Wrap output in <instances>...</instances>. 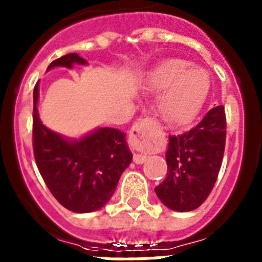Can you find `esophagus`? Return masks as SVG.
I'll list each match as a JSON object with an SVG mask.
<instances>
[{"instance_id":"obj_1","label":"esophagus","mask_w":262,"mask_h":262,"mask_svg":"<svg viewBox=\"0 0 262 262\" xmlns=\"http://www.w3.org/2000/svg\"><path fill=\"white\" fill-rule=\"evenodd\" d=\"M156 128V122L151 118H144L136 122L129 131V144L134 149L142 154L134 155V163L143 164L147 160V152L149 149V136Z\"/></svg>"}]
</instances>
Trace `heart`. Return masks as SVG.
Instances as JSON below:
<instances>
[{
  "label": "heart",
  "mask_w": 262,
  "mask_h": 262,
  "mask_svg": "<svg viewBox=\"0 0 262 262\" xmlns=\"http://www.w3.org/2000/svg\"><path fill=\"white\" fill-rule=\"evenodd\" d=\"M145 86L163 92L157 102V114L172 127L189 124L202 108L210 92V76L193 62L181 59L165 60L148 75Z\"/></svg>",
  "instance_id": "obj_1"
}]
</instances>
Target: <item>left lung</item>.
Listing matches in <instances>:
<instances>
[{
    "label": "left lung",
    "mask_w": 262,
    "mask_h": 262,
    "mask_svg": "<svg viewBox=\"0 0 262 262\" xmlns=\"http://www.w3.org/2000/svg\"><path fill=\"white\" fill-rule=\"evenodd\" d=\"M226 145V114L216 106L190 131L169 136L168 173L155 187L159 200L180 212L198 209L211 193L222 166Z\"/></svg>",
    "instance_id": "1"
}]
</instances>
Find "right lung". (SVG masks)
<instances>
[{
	"mask_svg": "<svg viewBox=\"0 0 262 262\" xmlns=\"http://www.w3.org/2000/svg\"><path fill=\"white\" fill-rule=\"evenodd\" d=\"M86 66L77 53H68L48 66L72 69ZM39 82L34 88L32 145L39 172L61 206L78 214L97 211L108 202L124 169L133 161L126 134L98 127L80 139H69L41 123L38 113Z\"/></svg>",
	"mask_w": 262,
	"mask_h": 262,
	"instance_id": "1",
	"label": "right lung"
}]
</instances>
